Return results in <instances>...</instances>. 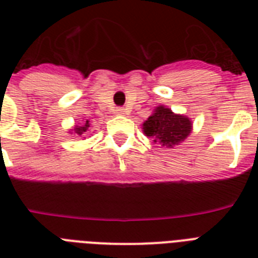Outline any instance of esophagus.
Instances as JSON below:
<instances>
[{
  "label": "esophagus",
  "mask_w": 258,
  "mask_h": 258,
  "mask_svg": "<svg viewBox=\"0 0 258 258\" xmlns=\"http://www.w3.org/2000/svg\"><path fill=\"white\" fill-rule=\"evenodd\" d=\"M124 112H125V111L123 108H116L113 113H116V115H124Z\"/></svg>",
  "instance_id": "34e87169"
}]
</instances>
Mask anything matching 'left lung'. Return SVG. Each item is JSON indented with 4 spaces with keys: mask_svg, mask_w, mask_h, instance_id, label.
Here are the masks:
<instances>
[{
    "mask_svg": "<svg viewBox=\"0 0 258 258\" xmlns=\"http://www.w3.org/2000/svg\"><path fill=\"white\" fill-rule=\"evenodd\" d=\"M142 130L154 143L166 149H174L191 134L192 123L187 116L172 112L166 105H158L154 112L143 121Z\"/></svg>",
    "mask_w": 258,
    "mask_h": 258,
    "instance_id": "1",
    "label": "left lung"
}]
</instances>
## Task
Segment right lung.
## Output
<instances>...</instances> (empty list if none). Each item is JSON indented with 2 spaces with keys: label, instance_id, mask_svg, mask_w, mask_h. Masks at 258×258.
<instances>
[{
  "label": "right lung",
  "instance_id": "add662e5",
  "mask_svg": "<svg viewBox=\"0 0 258 258\" xmlns=\"http://www.w3.org/2000/svg\"><path fill=\"white\" fill-rule=\"evenodd\" d=\"M83 123L80 124H76L72 127V130H70V134H75V135H79V137H84L87 133L89 131V120H86V119H83Z\"/></svg>",
  "mask_w": 258,
  "mask_h": 258
}]
</instances>
